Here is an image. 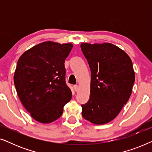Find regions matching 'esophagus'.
Here are the masks:
<instances>
[{
    "mask_svg": "<svg viewBox=\"0 0 152 152\" xmlns=\"http://www.w3.org/2000/svg\"><path fill=\"white\" fill-rule=\"evenodd\" d=\"M73 88H74V89H75V91H78V90H79V86H77V85H75V86H73Z\"/></svg>",
    "mask_w": 152,
    "mask_h": 152,
    "instance_id": "esophagus-1",
    "label": "esophagus"
}]
</instances>
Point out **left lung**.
I'll return each mask as SVG.
<instances>
[{"label": "left lung", "instance_id": "obj_1", "mask_svg": "<svg viewBox=\"0 0 152 152\" xmlns=\"http://www.w3.org/2000/svg\"><path fill=\"white\" fill-rule=\"evenodd\" d=\"M81 48L91 71L90 98L82 105V116L93 124H107L117 117L132 95V59L110 43H82Z\"/></svg>", "mask_w": 152, "mask_h": 152}]
</instances>
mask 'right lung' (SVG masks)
<instances>
[{"label":"right lung","instance_id":"obj_1","mask_svg":"<svg viewBox=\"0 0 152 152\" xmlns=\"http://www.w3.org/2000/svg\"><path fill=\"white\" fill-rule=\"evenodd\" d=\"M73 45L52 41L37 44L21 55L14 75L16 92L33 119L51 123L62 115L72 98L66 84L64 62Z\"/></svg>","mask_w":152,"mask_h":152}]
</instances>
